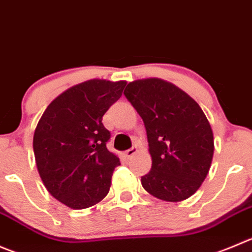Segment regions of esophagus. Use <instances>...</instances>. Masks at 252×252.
I'll return each mask as SVG.
<instances>
[{
    "mask_svg": "<svg viewBox=\"0 0 252 252\" xmlns=\"http://www.w3.org/2000/svg\"><path fill=\"white\" fill-rule=\"evenodd\" d=\"M136 151H138V148H136V146H133V148H130V149H128V150L124 151V155H126L128 158H130L131 156L136 153Z\"/></svg>",
    "mask_w": 252,
    "mask_h": 252,
    "instance_id": "1",
    "label": "esophagus"
}]
</instances>
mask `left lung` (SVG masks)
I'll return each mask as SVG.
<instances>
[{
  "mask_svg": "<svg viewBox=\"0 0 252 252\" xmlns=\"http://www.w3.org/2000/svg\"><path fill=\"white\" fill-rule=\"evenodd\" d=\"M124 96L144 122L153 165L141 185L154 197L180 202L207 177L214 153L211 124L193 98L160 79L128 84Z\"/></svg>",
  "mask_w": 252,
  "mask_h": 252,
  "instance_id": "obj_1",
  "label": "left lung"
}]
</instances>
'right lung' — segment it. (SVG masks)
<instances>
[{
  "instance_id": "1",
  "label": "right lung",
  "mask_w": 252,
  "mask_h": 252,
  "mask_svg": "<svg viewBox=\"0 0 252 252\" xmlns=\"http://www.w3.org/2000/svg\"><path fill=\"white\" fill-rule=\"evenodd\" d=\"M126 81L90 80L56 97L33 138L36 167L46 189L72 209L94 206L107 196L119 158L107 149L111 131L104 113L121 98Z\"/></svg>"
}]
</instances>
